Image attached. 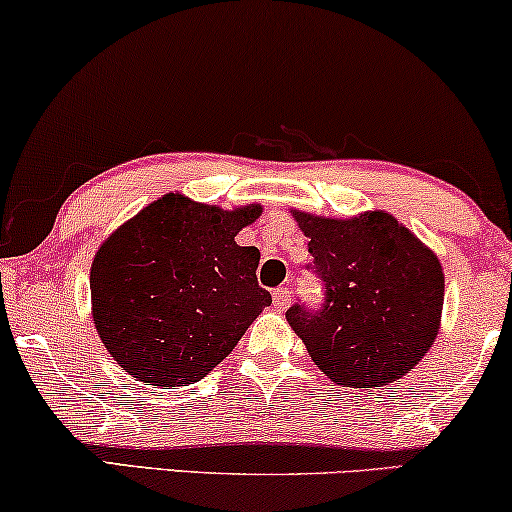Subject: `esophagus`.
<instances>
[{
  "mask_svg": "<svg viewBox=\"0 0 512 512\" xmlns=\"http://www.w3.org/2000/svg\"><path fill=\"white\" fill-rule=\"evenodd\" d=\"M272 300H275L277 310H286V307L291 305V291L282 286V289H277L275 293H272Z\"/></svg>",
  "mask_w": 512,
  "mask_h": 512,
  "instance_id": "1",
  "label": "esophagus"
}]
</instances>
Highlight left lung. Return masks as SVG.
<instances>
[{"instance_id":"8db88e82","label":"left lung","mask_w":512,"mask_h":512,"mask_svg":"<svg viewBox=\"0 0 512 512\" xmlns=\"http://www.w3.org/2000/svg\"><path fill=\"white\" fill-rule=\"evenodd\" d=\"M326 284L319 312L286 321L328 380L352 389L396 382L436 342L445 275L438 256L382 209L349 219L291 209Z\"/></svg>"}]
</instances>
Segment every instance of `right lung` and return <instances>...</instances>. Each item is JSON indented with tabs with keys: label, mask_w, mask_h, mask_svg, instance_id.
I'll return each mask as SVG.
<instances>
[{
	"label": "right lung",
	"mask_w": 512,
	"mask_h": 512,
	"mask_svg": "<svg viewBox=\"0 0 512 512\" xmlns=\"http://www.w3.org/2000/svg\"><path fill=\"white\" fill-rule=\"evenodd\" d=\"M261 212L167 193L100 244L90 268L93 324L125 373L186 387L233 352L272 303L256 282L261 251L235 242Z\"/></svg>",
	"instance_id": "obj_1"
}]
</instances>
